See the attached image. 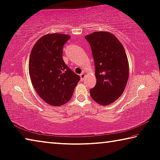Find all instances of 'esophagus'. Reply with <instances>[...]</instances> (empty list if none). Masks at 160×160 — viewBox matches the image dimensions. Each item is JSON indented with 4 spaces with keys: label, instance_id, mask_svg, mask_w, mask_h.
<instances>
[{
    "label": "esophagus",
    "instance_id": "34e87169",
    "mask_svg": "<svg viewBox=\"0 0 160 160\" xmlns=\"http://www.w3.org/2000/svg\"><path fill=\"white\" fill-rule=\"evenodd\" d=\"M80 76L81 80H84V78H85V73H84V72H82V73H81V74L80 75Z\"/></svg>",
    "mask_w": 160,
    "mask_h": 160
}]
</instances>
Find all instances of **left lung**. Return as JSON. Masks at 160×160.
<instances>
[{
	"instance_id": "8db88e82",
	"label": "left lung",
	"mask_w": 160,
	"mask_h": 160,
	"mask_svg": "<svg viewBox=\"0 0 160 160\" xmlns=\"http://www.w3.org/2000/svg\"><path fill=\"white\" fill-rule=\"evenodd\" d=\"M95 62V87L90 90L94 100L102 105H110L125 90L129 65L123 45L110 32L98 31L85 36Z\"/></svg>"
}]
</instances>
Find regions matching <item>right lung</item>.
I'll return each mask as SVG.
<instances>
[{"mask_svg": "<svg viewBox=\"0 0 160 160\" xmlns=\"http://www.w3.org/2000/svg\"><path fill=\"white\" fill-rule=\"evenodd\" d=\"M70 37L53 33L40 38L32 48L29 59V74L39 96L52 106H60L72 98L80 80L65 64L62 48Z\"/></svg>", "mask_w": 160, "mask_h": 160, "instance_id": "right-lung-1", "label": "right lung"}]
</instances>
